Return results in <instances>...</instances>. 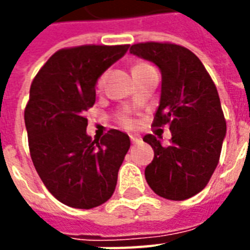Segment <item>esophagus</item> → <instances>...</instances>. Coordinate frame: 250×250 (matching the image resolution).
Listing matches in <instances>:
<instances>
[{
	"label": "esophagus",
	"mask_w": 250,
	"mask_h": 250,
	"mask_svg": "<svg viewBox=\"0 0 250 250\" xmlns=\"http://www.w3.org/2000/svg\"><path fill=\"white\" fill-rule=\"evenodd\" d=\"M130 139L132 143H141L142 142V138L139 135H131Z\"/></svg>",
	"instance_id": "obj_1"
}]
</instances>
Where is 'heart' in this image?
<instances>
[{
    "instance_id": "heart-1",
    "label": "heart",
    "mask_w": 250,
    "mask_h": 250,
    "mask_svg": "<svg viewBox=\"0 0 250 250\" xmlns=\"http://www.w3.org/2000/svg\"><path fill=\"white\" fill-rule=\"evenodd\" d=\"M148 66H150L148 64H145V62H139V64H135V65H134V68H132V72H134V71H141V69H146V68H148ZM102 82H103V77H100V79L98 80V87H100V85H102ZM123 122H125V125H132V120L127 119V118H125V119H123Z\"/></svg>"
}]
</instances>
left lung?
Wrapping results in <instances>:
<instances>
[{"mask_svg": "<svg viewBox=\"0 0 250 250\" xmlns=\"http://www.w3.org/2000/svg\"><path fill=\"white\" fill-rule=\"evenodd\" d=\"M130 53L154 62L162 75L161 100L154 125H170L171 141L163 146L148 134L154 150L145 177L154 193L184 201L208 185L218 165L226 122L214 83L198 57L170 42H142Z\"/></svg>", "mask_w": 250, "mask_h": 250, "instance_id": "1", "label": "left lung"}]
</instances>
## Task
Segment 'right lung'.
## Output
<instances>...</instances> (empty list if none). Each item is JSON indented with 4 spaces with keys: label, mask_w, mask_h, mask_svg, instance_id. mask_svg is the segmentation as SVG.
Masks as SVG:
<instances>
[{
    "label": "right lung",
    "mask_w": 250,
    "mask_h": 250,
    "mask_svg": "<svg viewBox=\"0 0 250 250\" xmlns=\"http://www.w3.org/2000/svg\"><path fill=\"white\" fill-rule=\"evenodd\" d=\"M128 46L60 49L30 85L25 108L30 157L49 193L66 206L92 209L115 191L130 138L109 130L92 141L84 112L95 104L99 77L125 56Z\"/></svg>",
    "instance_id": "1"
}]
</instances>
